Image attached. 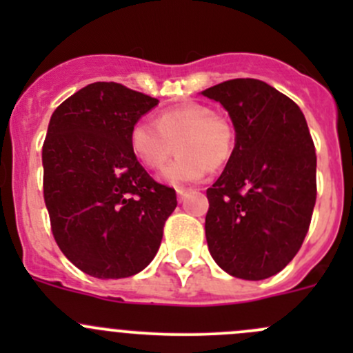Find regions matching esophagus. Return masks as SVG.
<instances>
[{"mask_svg":"<svg viewBox=\"0 0 353 353\" xmlns=\"http://www.w3.org/2000/svg\"><path fill=\"white\" fill-rule=\"evenodd\" d=\"M176 191H177V196H179V199H183L191 190H188V188H177Z\"/></svg>","mask_w":353,"mask_h":353,"instance_id":"1","label":"esophagus"}]
</instances>
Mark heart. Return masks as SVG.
<instances>
[{
  "label": "heart",
  "instance_id": "b5f03b06",
  "mask_svg": "<svg viewBox=\"0 0 353 353\" xmlns=\"http://www.w3.org/2000/svg\"><path fill=\"white\" fill-rule=\"evenodd\" d=\"M236 140L237 131L229 116L196 102L162 110L155 126L140 121L130 133L131 152L148 169L162 170L174 150L179 154L160 176L172 186L196 183L206 170L225 167Z\"/></svg>",
  "mask_w": 353,
  "mask_h": 353
}]
</instances>
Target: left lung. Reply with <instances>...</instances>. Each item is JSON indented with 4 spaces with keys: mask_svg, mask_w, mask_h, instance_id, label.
Returning <instances> with one entry per match:
<instances>
[{
    "mask_svg": "<svg viewBox=\"0 0 353 353\" xmlns=\"http://www.w3.org/2000/svg\"><path fill=\"white\" fill-rule=\"evenodd\" d=\"M237 131L232 159L206 190L210 254L229 275L265 280L294 259L316 203V148L292 99L254 78L203 90Z\"/></svg>",
    "mask_w": 353,
    "mask_h": 353,
    "instance_id": "left-lung-1",
    "label": "left lung"
}]
</instances>
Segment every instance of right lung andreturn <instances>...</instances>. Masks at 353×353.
<instances>
[{
	"instance_id": "obj_1",
	"label": "right lung",
	"mask_w": 353,
	"mask_h": 353,
	"mask_svg": "<svg viewBox=\"0 0 353 353\" xmlns=\"http://www.w3.org/2000/svg\"><path fill=\"white\" fill-rule=\"evenodd\" d=\"M159 104L114 81H95L56 108L42 145L44 201L63 254L95 279L148 266L177 206L130 147L131 128Z\"/></svg>"
}]
</instances>
